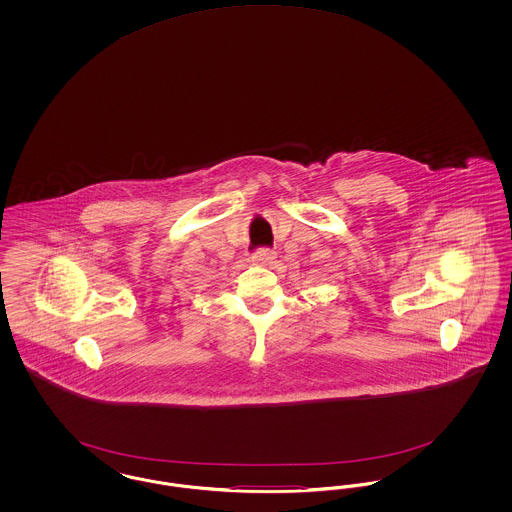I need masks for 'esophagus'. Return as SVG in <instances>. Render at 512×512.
Here are the masks:
<instances>
[{"label":"esophagus","mask_w":512,"mask_h":512,"mask_svg":"<svg viewBox=\"0 0 512 512\" xmlns=\"http://www.w3.org/2000/svg\"><path fill=\"white\" fill-rule=\"evenodd\" d=\"M274 251L270 249V247H259V249H255L253 253H251V261H255V263H259V265H270L272 263V259H274Z\"/></svg>","instance_id":"1"}]
</instances>
